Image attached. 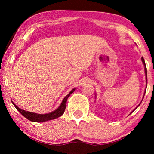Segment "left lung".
<instances>
[{
	"instance_id": "1",
	"label": "left lung",
	"mask_w": 154,
	"mask_h": 154,
	"mask_svg": "<svg viewBox=\"0 0 154 154\" xmlns=\"http://www.w3.org/2000/svg\"><path fill=\"white\" fill-rule=\"evenodd\" d=\"M142 63H143V64H144V66L145 75H146V83H147V71H146V64H145V62H144V58H143V57H142ZM146 86H147V85H146ZM146 89H145V90H146ZM145 92H144V94H145ZM143 98H144V97H143ZM140 104H141V103H140ZM140 104H139L137 106H140ZM136 108H137V107H136ZM134 110H135V109H134V110L132 111V112H133V111H134ZM132 112H131V113H132Z\"/></svg>"
}]
</instances>
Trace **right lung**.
I'll use <instances>...</instances> for the list:
<instances>
[{"mask_svg":"<svg viewBox=\"0 0 154 154\" xmlns=\"http://www.w3.org/2000/svg\"><path fill=\"white\" fill-rule=\"evenodd\" d=\"M75 90V88H73V90H71V92L67 94V95L65 97L63 100L62 102L61 103L60 106L58 107L56 110H54L52 111L51 113H45V114H38V113H33V112H30V111H26L23 110V109L19 108L17 106H16L15 104H14L13 102H12V104L15 108L17 109V111L20 112L21 114L27 119L29 121H33V122H37V123H40V122H45V121H50V120L52 119H55L57 118L60 117L62 116L63 113H64L65 109H66V101L67 99L71 93H73L74 92V90Z\"/></svg>","mask_w":154,"mask_h":154,"instance_id":"right-lung-1","label":"right lung"}]
</instances>
